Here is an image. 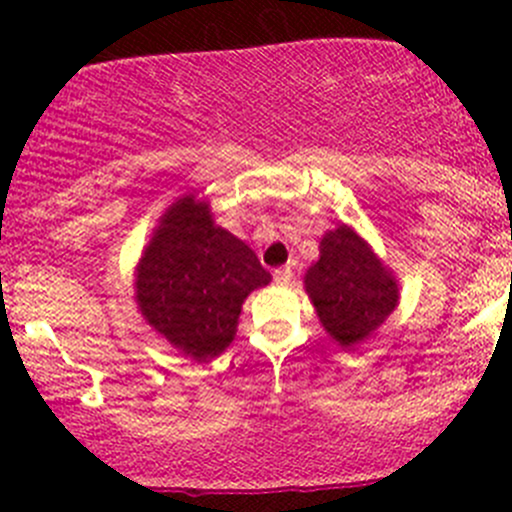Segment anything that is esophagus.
<instances>
[{
    "mask_svg": "<svg viewBox=\"0 0 512 512\" xmlns=\"http://www.w3.org/2000/svg\"><path fill=\"white\" fill-rule=\"evenodd\" d=\"M289 280H292V270H289V267H280V270H275V282L287 285Z\"/></svg>",
    "mask_w": 512,
    "mask_h": 512,
    "instance_id": "obj_1",
    "label": "esophagus"
}]
</instances>
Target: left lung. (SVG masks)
<instances>
[{"mask_svg":"<svg viewBox=\"0 0 512 512\" xmlns=\"http://www.w3.org/2000/svg\"><path fill=\"white\" fill-rule=\"evenodd\" d=\"M304 287L324 329L342 347L364 342L399 302L391 272L347 225L322 237L319 260L307 270Z\"/></svg>","mask_w":512,"mask_h":512,"instance_id":"8db88e82","label":"left lung"}]
</instances>
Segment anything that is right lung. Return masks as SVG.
<instances>
[{
    "label": "right lung",
    "mask_w": 512,
    "mask_h": 512,
    "mask_svg": "<svg viewBox=\"0 0 512 512\" xmlns=\"http://www.w3.org/2000/svg\"><path fill=\"white\" fill-rule=\"evenodd\" d=\"M270 282L255 252L193 195L160 220L136 275L141 314L180 352L205 361L232 342L247 294Z\"/></svg>",
    "instance_id": "right-lung-1"
}]
</instances>
